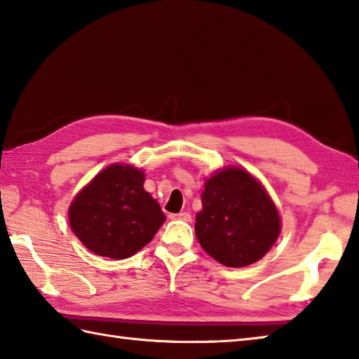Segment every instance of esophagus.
I'll return each mask as SVG.
<instances>
[{
    "label": "esophagus",
    "mask_w": 359,
    "mask_h": 359,
    "mask_svg": "<svg viewBox=\"0 0 359 359\" xmlns=\"http://www.w3.org/2000/svg\"><path fill=\"white\" fill-rule=\"evenodd\" d=\"M171 219L189 222V220H191V215H189V212H187V211H184V212H179V215H171Z\"/></svg>",
    "instance_id": "1"
}]
</instances>
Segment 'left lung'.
<instances>
[{
	"label": "left lung",
	"instance_id": "obj_1",
	"mask_svg": "<svg viewBox=\"0 0 359 359\" xmlns=\"http://www.w3.org/2000/svg\"><path fill=\"white\" fill-rule=\"evenodd\" d=\"M194 230L211 257L239 269L269 253L280 233V217L253 175L242 168L228 166L205 180Z\"/></svg>",
	"mask_w": 359,
	"mask_h": 359
}]
</instances>
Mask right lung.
<instances>
[{
	"mask_svg": "<svg viewBox=\"0 0 359 359\" xmlns=\"http://www.w3.org/2000/svg\"><path fill=\"white\" fill-rule=\"evenodd\" d=\"M144 172L116 163L98 172L75 196L69 225L93 253L116 259L135 255L154 238L165 222L156 199L143 188Z\"/></svg>",
	"mask_w": 359,
	"mask_h": 359,
	"instance_id": "obj_1",
	"label": "right lung"
}]
</instances>
